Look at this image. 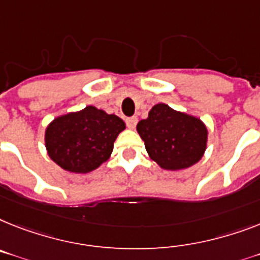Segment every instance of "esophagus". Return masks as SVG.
<instances>
[{
    "label": "esophagus",
    "instance_id": "obj_1",
    "mask_svg": "<svg viewBox=\"0 0 260 260\" xmlns=\"http://www.w3.org/2000/svg\"><path fill=\"white\" fill-rule=\"evenodd\" d=\"M138 123V118L137 117H130V118H126V125H127L128 128H134Z\"/></svg>",
    "mask_w": 260,
    "mask_h": 260
}]
</instances>
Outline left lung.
Segmentation results:
<instances>
[{
	"instance_id": "obj_1",
	"label": "left lung",
	"mask_w": 260,
	"mask_h": 260,
	"mask_svg": "<svg viewBox=\"0 0 260 260\" xmlns=\"http://www.w3.org/2000/svg\"><path fill=\"white\" fill-rule=\"evenodd\" d=\"M137 132L146 151L165 170H183L202 158L207 147V128L199 118L158 104L138 122Z\"/></svg>"
}]
</instances>
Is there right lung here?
Returning <instances> with one entry per match:
<instances>
[{
    "label": "right lung",
    "mask_w": 260,
    "mask_h": 260,
    "mask_svg": "<svg viewBox=\"0 0 260 260\" xmlns=\"http://www.w3.org/2000/svg\"><path fill=\"white\" fill-rule=\"evenodd\" d=\"M125 127L117 115L86 106L50 122L45 132V146L49 156L63 170L86 174L110 158L115 139Z\"/></svg>",
    "instance_id": "right-lung-1"
}]
</instances>
